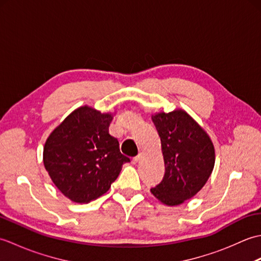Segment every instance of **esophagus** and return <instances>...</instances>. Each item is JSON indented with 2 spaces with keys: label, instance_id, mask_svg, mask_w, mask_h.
<instances>
[{
  "label": "esophagus",
  "instance_id": "esophagus-1",
  "mask_svg": "<svg viewBox=\"0 0 261 261\" xmlns=\"http://www.w3.org/2000/svg\"><path fill=\"white\" fill-rule=\"evenodd\" d=\"M142 156H143L142 153H139V154H138V156H136L134 159H132V163H134V164H138V163H139L140 160L142 159Z\"/></svg>",
  "mask_w": 261,
  "mask_h": 261
}]
</instances>
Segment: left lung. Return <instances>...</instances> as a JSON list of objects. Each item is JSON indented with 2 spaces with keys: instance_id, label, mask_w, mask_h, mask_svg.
<instances>
[{
  "instance_id": "obj_1",
  "label": "left lung",
  "mask_w": 261,
  "mask_h": 261,
  "mask_svg": "<svg viewBox=\"0 0 261 261\" xmlns=\"http://www.w3.org/2000/svg\"><path fill=\"white\" fill-rule=\"evenodd\" d=\"M162 141L163 180L150 190L168 206L195 196L206 184L215 164L213 142L203 127L181 109L151 116Z\"/></svg>"
}]
</instances>
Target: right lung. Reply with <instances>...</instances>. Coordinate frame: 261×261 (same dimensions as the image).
Masks as SVG:
<instances>
[{
  "mask_svg": "<svg viewBox=\"0 0 261 261\" xmlns=\"http://www.w3.org/2000/svg\"><path fill=\"white\" fill-rule=\"evenodd\" d=\"M112 113L84 105L74 110L47 138L43 165L53 182L75 203L107 193L130 159L109 134Z\"/></svg>",
  "mask_w": 261,
  "mask_h": 261,
  "instance_id": "obj_1",
  "label": "right lung"
}]
</instances>
